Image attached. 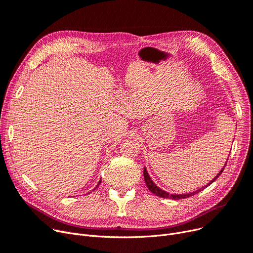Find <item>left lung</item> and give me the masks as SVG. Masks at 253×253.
I'll use <instances>...</instances> for the list:
<instances>
[{"label": "left lung", "mask_w": 253, "mask_h": 253, "mask_svg": "<svg viewBox=\"0 0 253 253\" xmlns=\"http://www.w3.org/2000/svg\"><path fill=\"white\" fill-rule=\"evenodd\" d=\"M225 166H226V163H225L224 167L222 168V170L217 174V176H215V178H214L213 180H211V181H210L207 185H205L204 187L200 188L199 190H196V191H194V192H190V194H185V195H170V194H168V192L162 190L161 188H159L158 186H156V185L152 182V180L150 179V177H149V175H148V173H147L145 168H144L143 175H144V180H145V183H146L148 189L152 192V194H154L155 196H158V197H160V198H166V199H169V198H170V199H173V200H180V199H185V198H189V197H191V196H194V195L198 194V192H200L201 190H203L204 188H206L207 186H209L210 184H212V183L215 181V180L220 176V174H221L222 171L224 170Z\"/></svg>", "instance_id": "left-lung-1"}]
</instances>
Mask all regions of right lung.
<instances>
[{
  "instance_id": "right-lung-1",
  "label": "right lung",
  "mask_w": 253,
  "mask_h": 253,
  "mask_svg": "<svg viewBox=\"0 0 253 253\" xmlns=\"http://www.w3.org/2000/svg\"><path fill=\"white\" fill-rule=\"evenodd\" d=\"M100 183H101V180H100V182H99V183H98V185H97V187H98V186H99V184H100ZM97 187H95V188H97Z\"/></svg>"
}]
</instances>
